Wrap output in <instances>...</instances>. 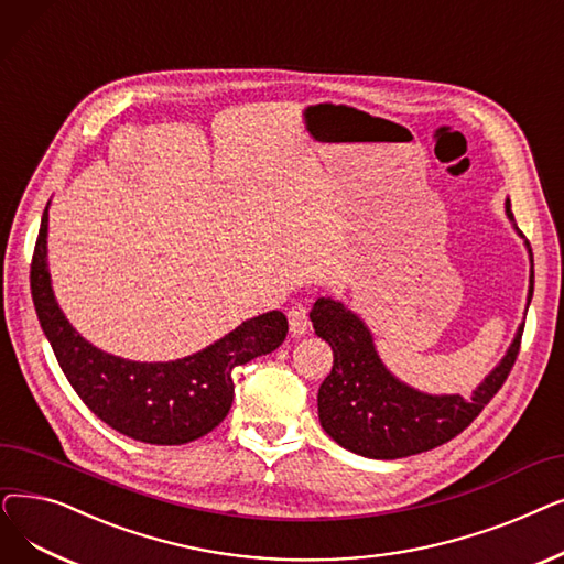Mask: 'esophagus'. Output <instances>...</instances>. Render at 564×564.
Segmentation results:
<instances>
[{
	"label": "esophagus",
	"mask_w": 564,
	"mask_h": 564,
	"mask_svg": "<svg viewBox=\"0 0 564 564\" xmlns=\"http://www.w3.org/2000/svg\"><path fill=\"white\" fill-rule=\"evenodd\" d=\"M286 318H289V330H291L293 337H301L310 330V316H307V310L303 305H293L286 312Z\"/></svg>",
	"instance_id": "34e87169"
}]
</instances>
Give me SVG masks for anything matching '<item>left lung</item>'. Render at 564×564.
<instances>
[{"label": "left lung", "instance_id": "left-lung-1", "mask_svg": "<svg viewBox=\"0 0 564 564\" xmlns=\"http://www.w3.org/2000/svg\"><path fill=\"white\" fill-rule=\"evenodd\" d=\"M505 213L523 238L509 199H505ZM525 248L530 257V305L534 261L528 240ZM310 318L314 333L330 344L335 358L330 373L318 388V422L337 445L367 459L411 457L462 434L502 388L519 356L523 335L521 324L502 360L470 397L429 394L394 377L381 360L365 321L344 303L318 299Z\"/></svg>", "mask_w": 564, "mask_h": 564}]
</instances>
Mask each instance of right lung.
<instances>
[{
	"label": "right lung",
	"instance_id": "right-lung-1",
	"mask_svg": "<svg viewBox=\"0 0 564 564\" xmlns=\"http://www.w3.org/2000/svg\"><path fill=\"white\" fill-rule=\"evenodd\" d=\"M47 206L32 259V299L77 397L105 424L142 443L183 445L213 432L231 409V371L275 351L289 330L286 316L280 310L259 314L202 351L170 362H135L100 351L70 326L52 291Z\"/></svg>",
	"mask_w": 564,
	"mask_h": 564
}]
</instances>
